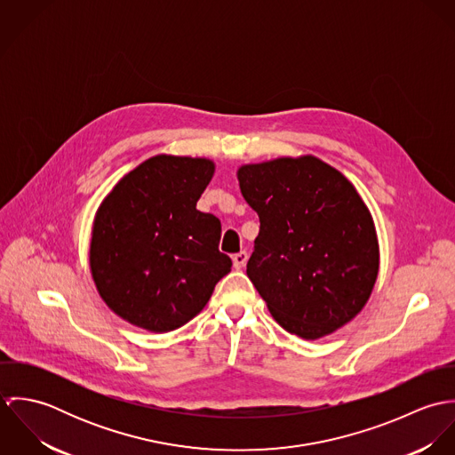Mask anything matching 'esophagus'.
Masks as SVG:
<instances>
[{
	"instance_id": "34e87169",
	"label": "esophagus",
	"mask_w": 455,
	"mask_h": 455,
	"mask_svg": "<svg viewBox=\"0 0 455 455\" xmlns=\"http://www.w3.org/2000/svg\"><path fill=\"white\" fill-rule=\"evenodd\" d=\"M247 259H249L247 252H238V254L233 256V264H235L236 269H242L247 264Z\"/></svg>"
}]
</instances>
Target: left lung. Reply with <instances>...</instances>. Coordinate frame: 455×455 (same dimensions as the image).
Segmentation results:
<instances>
[{
    "label": "left lung",
    "mask_w": 455,
    "mask_h": 455,
    "mask_svg": "<svg viewBox=\"0 0 455 455\" xmlns=\"http://www.w3.org/2000/svg\"><path fill=\"white\" fill-rule=\"evenodd\" d=\"M259 215L247 275L285 331L319 339L368 303L380 266L373 217L355 188L315 156L238 168Z\"/></svg>",
    "instance_id": "1"
}]
</instances>
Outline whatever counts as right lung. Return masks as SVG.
Wrapping results in <instances>:
<instances>
[{
  "mask_svg": "<svg viewBox=\"0 0 455 455\" xmlns=\"http://www.w3.org/2000/svg\"><path fill=\"white\" fill-rule=\"evenodd\" d=\"M215 164L154 156L124 175L100 204L89 264L107 307L150 332L188 324L231 271L219 252L220 220L196 208Z\"/></svg>",
  "mask_w": 455,
  "mask_h": 455,
  "instance_id": "1",
  "label": "right lung"
}]
</instances>
